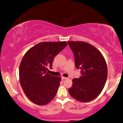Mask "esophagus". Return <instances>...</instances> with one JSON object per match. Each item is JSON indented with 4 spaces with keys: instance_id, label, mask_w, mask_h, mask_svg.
Masks as SVG:
<instances>
[{
    "instance_id": "1",
    "label": "esophagus",
    "mask_w": 123,
    "mask_h": 123,
    "mask_svg": "<svg viewBox=\"0 0 123 123\" xmlns=\"http://www.w3.org/2000/svg\"><path fill=\"white\" fill-rule=\"evenodd\" d=\"M68 77H64V76H62V80H65V79H67Z\"/></svg>"
}]
</instances>
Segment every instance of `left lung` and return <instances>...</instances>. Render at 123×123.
Returning <instances> with one entry per match:
<instances>
[{
  "instance_id": "left-lung-1",
  "label": "left lung",
  "mask_w": 123,
  "mask_h": 123,
  "mask_svg": "<svg viewBox=\"0 0 123 123\" xmlns=\"http://www.w3.org/2000/svg\"><path fill=\"white\" fill-rule=\"evenodd\" d=\"M74 54L75 66L80 69L81 76L73 79L69 88L71 96L81 102L91 101L99 95L106 82L108 69L101 52L90 43L68 41Z\"/></svg>"
}]
</instances>
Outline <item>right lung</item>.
Here are the masks:
<instances>
[{"instance_id":"right-lung-1","label":"right lung","mask_w":123,"mask_h":123,"mask_svg":"<svg viewBox=\"0 0 123 123\" xmlns=\"http://www.w3.org/2000/svg\"><path fill=\"white\" fill-rule=\"evenodd\" d=\"M65 41L41 42L28 50L19 68V80L25 95L37 105L48 104L54 98L61 77L48 73L55 56L67 46Z\"/></svg>"}]
</instances>
